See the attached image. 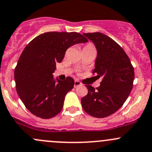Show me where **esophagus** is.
Returning a JSON list of instances; mask_svg holds the SVG:
<instances>
[{"label":"esophagus","mask_w":152,"mask_h":152,"mask_svg":"<svg viewBox=\"0 0 152 152\" xmlns=\"http://www.w3.org/2000/svg\"><path fill=\"white\" fill-rule=\"evenodd\" d=\"M81 84V83L80 82V81H77V80H76L74 81V87H79V86H80Z\"/></svg>","instance_id":"esophagus-1"}]
</instances>
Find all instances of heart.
I'll return each mask as SVG.
<instances>
[{
    "mask_svg": "<svg viewBox=\"0 0 152 152\" xmlns=\"http://www.w3.org/2000/svg\"><path fill=\"white\" fill-rule=\"evenodd\" d=\"M84 49H95V47L92 45V44H87L85 47H84Z\"/></svg>",
    "mask_w": 152,
    "mask_h": 152,
    "instance_id": "1",
    "label": "heart"
}]
</instances>
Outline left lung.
<instances>
[{
  "instance_id": "obj_1",
  "label": "left lung",
  "mask_w": 152,
  "mask_h": 152,
  "mask_svg": "<svg viewBox=\"0 0 152 152\" xmlns=\"http://www.w3.org/2000/svg\"><path fill=\"white\" fill-rule=\"evenodd\" d=\"M94 43L97 55L93 73L103 77L100 87L86 85L88 93L81 100L85 112L104 118L119 110L130 95L135 78L134 68L123 49L101 33H83Z\"/></svg>"
}]
</instances>
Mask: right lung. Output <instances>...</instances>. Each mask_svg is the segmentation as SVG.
Segmentation results:
<instances>
[{"instance_id": "add662e5", "label": "right lung", "mask_w": 152, "mask_h": 152, "mask_svg": "<svg viewBox=\"0 0 152 152\" xmlns=\"http://www.w3.org/2000/svg\"><path fill=\"white\" fill-rule=\"evenodd\" d=\"M87 41L76 32H48L26 46L14 69V80L17 94L30 112L50 119L61 111L74 80L68 76L65 81H55L52 73L56 63H61L70 47Z\"/></svg>"}]
</instances>
